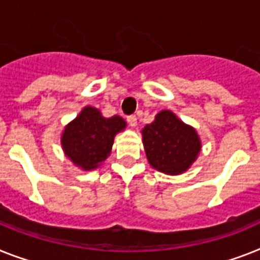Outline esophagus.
<instances>
[{
	"instance_id": "esophagus-1",
	"label": "esophagus",
	"mask_w": 260,
	"mask_h": 260,
	"mask_svg": "<svg viewBox=\"0 0 260 260\" xmlns=\"http://www.w3.org/2000/svg\"><path fill=\"white\" fill-rule=\"evenodd\" d=\"M127 123L132 126V127H135V126H137V117H135V115H128Z\"/></svg>"
}]
</instances>
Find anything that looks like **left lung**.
Instances as JSON below:
<instances>
[{
  "label": "left lung",
  "instance_id": "left-lung-1",
  "mask_svg": "<svg viewBox=\"0 0 260 260\" xmlns=\"http://www.w3.org/2000/svg\"><path fill=\"white\" fill-rule=\"evenodd\" d=\"M142 135L150 165L165 174L186 171L201 151L197 132L169 110L156 114L155 121L145 126Z\"/></svg>",
  "mask_w": 260,
  "mask_h": 260
}]
</instances>
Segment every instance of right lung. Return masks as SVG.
Returning a JSON list of instances; mask_svg holds the SVG:
<instances>
[{
    "label": "right lung",
    "mask_w": 260,
    "mask_h": 260,
    "mask_svg": "<svg viewBox=\"0 0 260 260\" xmlns=\"http://www.w3.org/2000/svg\"><path fill=\"white\" fill-rule=\"evenodd\" d=\"M126 127L121 117L104 118L100 110L85 107L62 134V147L68 158L83 170H91L110 154L114 137Z\"/></svg>",
    "instance_id": "add662e5"
}]
</instances>
